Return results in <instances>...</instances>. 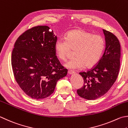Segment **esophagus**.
I'll return each instance as SVG.
<instances>
[{
	"label": "esophagus",
	"mask_w": 128,
	"mask_h": 128,
	"mask_svg": "<svg viewBox=\"0 0 128 128\" xmlns=\"http://www.w3.org/2000/svg\"><path fill=\"white\" fill-rule=\"evenodd\" d=\"M68 74L70 75H72V74H73L75 73V72L72 70H68Z\"/></svg>",
	"instance_id": "1"
}]
</instances>
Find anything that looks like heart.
<instances>
[{"label": "heart", "instance_id": "obj_1", "mask_svg": "<svg viewBox=\"0 0 128 128\" xmlns=\"http://www.w3.org/2000/svg\"><path fill=\"white\" fill-rule=\"evenodd\" d=\"M104 48V39L101 36L80 29L68 32L66 38H60L55 44L56 56L62 61H66L72 50H74L76 56L66 64V67L74 70L96 65L101 58Z\"/></svg>", "mask_w": 128, "mask_h": 128}]
</instances>
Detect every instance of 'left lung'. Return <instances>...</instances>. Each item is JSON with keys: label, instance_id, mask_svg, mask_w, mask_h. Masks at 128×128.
Instances as JSON below:
<instances>
[{"label": "left lung", "instance_id": "8db88e82", "mask_svg": "<svg viewBox=\"0 0 128 128\" xmlns=\"http://www.w3.org/2000/svg\"><path fill=\"white\" fill-rule=\"evenodd\" d=\"M106 38V49L96 66L86 72L79 74L84 85L77 90L79 96L88 100H95L106 93L118 76L120 58V44L114 34L103 29Z\"/></svg>", "mask_w": 128, "mask_h": 128}]
</instances>
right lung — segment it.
Instances as JSON below:
<instances>
[{"label":"right lung","instance_id":"right-lung-1","mask_svg":"<svg viewBox=\"0 0 128 128\" xmlns=\"http://www.w3.org/2000/svg\"><path fill=\"white\" fill-rule=\"evenodd\" d=\"M49 29L39 26L27 30L17 39L12 51V66L16 82L34 99L50 96L58 80L68 72L57 58V37Z\"/></svg>","mask_w":128,"mask_h":128}]
</instances>
